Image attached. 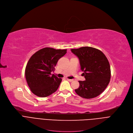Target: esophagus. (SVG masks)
<instances>
[{"label": "esophagus", "instance_id": "1", "mask_svg": "<svg viewBox=\"0 0 133 133\" xmlns=\"http://www.w3.org/2000/svg\"><path fill=\"white\" fill-rule=\"evenodd\" d=\"M67 81H69V82H72L74 81V79H67Z\"/></svg>", "mask_w": 133, "mask_h": 133}]
</instances>
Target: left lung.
Wrapping results in <instances>:
<instances>
[{
	"label": "left lung",
	"instance_id": "left-lung-1",
	"mask_svg": "<svg viewBox=\"0 0 133 133\" xmlns=\"http://www.w3.org/2000/svg\"><path fill=\"white\" fill-rule=\"evenodd\" d=\"M80 61L85 81H79V87L75 92L86 99L93 98L102 93L108 86L111 77L109 62L100 50L91 47L71 49Z\"/></svg>",
	"mask_w": 133,
	"mask_h": 133
}]
</instances>
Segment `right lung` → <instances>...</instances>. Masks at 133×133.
<instances>
[{
	"label": "right lung",
	"instance_id": "obj_1",
	"mask_svg": "<svg viewBox=\"0 0 133 133\" xmlns=\"http://www.w3.org/2000/svg\"><path fill=\"white\" fill-rule=\"evenodd\" d=\"M67 52V49L45 47L36 51L29 59L25 68V77L31 92L45 97L58 88L62 78L51 72L54 71L58 61Z\"/></svg>",
	"mask_w": 133,
	"mask_h": 133
}]
</instances>
